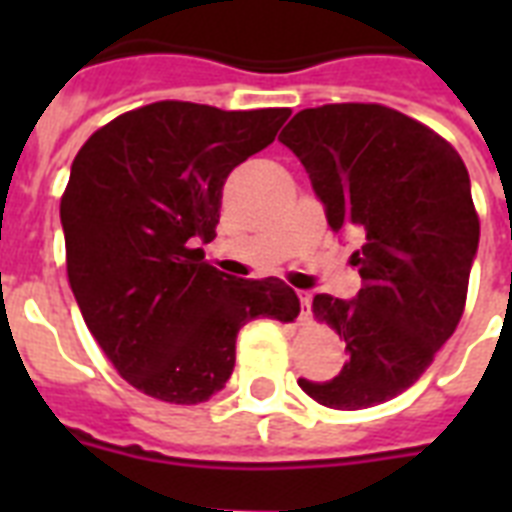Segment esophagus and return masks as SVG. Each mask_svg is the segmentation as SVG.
<instances>
[{"label": "esophagus", "instance_id": "34e87169", "mask_svg": "<svg viewBox=\"0 0 512 512\" xmlns=\"http://www.w3.org/2000/svg\"><path fill=\"white\" fill-rule=\"evenodd\" d=\"M297 300H300L303 316H308V313H311V292H308V289H297Z\"/></svg>", "mask_w": 512, "mask_h": 512}]
</instances>
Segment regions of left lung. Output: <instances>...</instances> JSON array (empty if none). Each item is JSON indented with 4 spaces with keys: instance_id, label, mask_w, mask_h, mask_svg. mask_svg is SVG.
<instances>
[{
    "instance_id": "obj_1",
    "label": "left lung",
    "mask_w": 512,
    "mask_h": 512,
    "mask_svg": "<svg viewBox=\"0 0 512 512\" xmlns=\"http://www.w3.org/2000/svg\"><path fill=\"white\" fill-rule=\"evenodd\" d=\"M279 140L300 159L329 228L356 233L364 287L313 297L345 340L332 380L297 385L329 409H366L412 388L454 329L478 252V215L460 154L425 124L377 103L292 116Z\"/></svg>"
}]
</instances>
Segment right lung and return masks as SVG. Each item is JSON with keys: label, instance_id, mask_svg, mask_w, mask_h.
Listing matches in <instances>:
<instances>
[{"label": "right lung", "instance_id": "obj_1", "mask_svg": "<svg viewBox=\"0 0 512 512\" xmlns=\"http://www.w3.org/2000/svg\"><path fill=\"white\" fill-rule=\"evenodd\" d=\"M289 114L162 100L116 116L76 154L60 199L68 281L108 361L146 396L207 401L231 377L247 321L300 313L281 279L228 276L201 249L225 177Z\"/></svg>", "mask_w": 512, "mask_h": 512}]
</instances>
